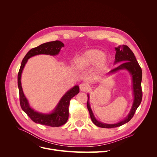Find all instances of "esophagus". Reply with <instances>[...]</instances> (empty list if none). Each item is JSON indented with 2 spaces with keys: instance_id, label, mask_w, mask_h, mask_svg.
<instances>
[{
  "instance_id": "1",
  "label": "esophagus",
  "mask_w": 157,
  "mask_h": 157,
  "mask_svg": "<svg viewBox=\"0 0 157 157\" xmlns=\"http://www.w3.org/2000/svg\"><path fill=\"white\" fill-rule=\"evenodd\" d=\"M88 88V86L85 83H81L79 85V89L81 91H86Z\"/></svg>"
}]
</instances>
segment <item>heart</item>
Wrapping results in <instances>:
<instances>
[{"mask_svg": "<svg viewBox=\"0 0 157 157\" xmlns=\"http://www.w3.org/2000/svg\"><path fill=\"white\" fill-rule=\"evenodd\" d=\"M110 60L105 53L98 49H90L79 55L76 60V67L81 70L86 69L96 65L98 72L108 69Z\"/></svg>", "mask_w": 157, "mask_h": 157, "instance_id": "heart-1", "label": "heart"}]
</instances>
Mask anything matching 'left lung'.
Masks as SVG:
<instances>
[{
    "instance_id": "obj_1",
    "label": "left lung",
    "mask_w": 157,
    "mask_h": 157,
    "mask_svg": "<svg viewBox=\"0 0 157 157\" xmlns=\"http://www.w3.org/2000/svg\"><path fill=\"white\" fill-rule=\"evenodd\" d=\"M115 51H116V55H115V60L114 64H120L117 67L114 68L107 74L106 77L109 76L110 75H112V74L117 72L119 71H127L131 76L132 84V85L133 102L128 114L124 119L116 123H113V124H108V123L101 122L96 119L90 104V95L88 94L87 108L90 113V118H91L92 122L96 126L101 128H114L120 127L128 122L134 117L136 109L139 106L142 101V70L136 59L134 53L126 45L118 46V47L115 48Z\"/></svg>"
}]
</instances>
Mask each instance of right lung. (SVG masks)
<instances>
[{"label":"right lung","mask_w":157,"mask_h":157,"mask_svg":"<svg viewBox=\"0 0 157 157\" xmlns=\"http://www.w3.org/2000/svg\"><path fill=\"white\" fill-rule=\"evenodd\" d=\"M64 44L60 40L48 42L32 48L26 54L21 62L18 75V86L20 94L21 108L30 118L36 123L50 127H60L67 122L69 118V106L71 98L79 92L78 85H75L69 90L60 98L52 112L48 113H40L35 111L31 106L25 95L21 86V74L23 70L30 58L39 55H49L55 56L59 53Z\"/></svg>","instance_id":"add662e5"}]
</instances>
